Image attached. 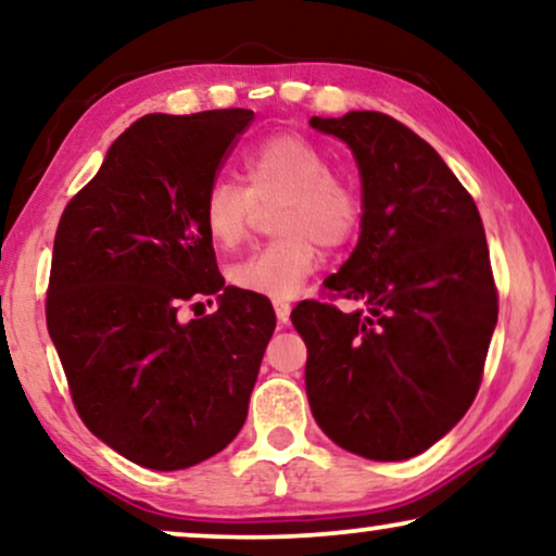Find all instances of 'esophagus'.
Returning <instances> with one entry per match:
<instances>
[{"mask_svg": "<svg viewBox=\"0 0 556 556\" xmlns=\"http://www.w3.org/2000/svg\"><path fill=\"white\" fill-rule=\"evenodd\" d=\"M273 308H276L278 324H286L291 318V303L288 301H273Z\"/></svg>", "mask_w": 556, "mask_h": 556, "instance_id": "1", "label": "esophagus"}]
</instances>
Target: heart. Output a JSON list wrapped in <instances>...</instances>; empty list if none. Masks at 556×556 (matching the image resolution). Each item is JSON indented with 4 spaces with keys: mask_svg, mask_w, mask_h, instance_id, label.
Segmentation results:
<instances>
[{
    "mask_svg": "<svg viewBox=\"0 0 556 556\" xmlns=\"http://www.w3.org/2000/svg\"><path fill=\"white\" fill-rule=\"evenodd\" d=\"M245 187L215 179L202 197V225L219 248L248 238L255 204L276 202L280 232L227 270L232 286L265 299H291L318 265V242L339 248L362 223V197L331 172L329 154L301 134H276L242 156Z\"/></svg>",
    "mask_w": 556,
    "mask_h": 556,
    "instance_id": "obj_1",
    "label": "heart"
}]
</instances>
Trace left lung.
I'll return each mask as SVG.
<instances>
[{
  "label": "left lung",
  "instance_id": "left-lung-1",
  "mask_svg": "<svg viewBox=\"0 0 556 556\" xmlns=\"http://www.w3.org/2000/svg\"><path fill=\"white\" fill-rule=\"evenodd\" d=\"M346 141L362 174V235L331 299L303 301L306 392L318 428L349 453L405 460L473 405L498 318L489 245L473 197L435 149L387 113L311 118Z\"/></svg>",
  "mask_w": 556,
  "mask_h": 556
}]
</instances>
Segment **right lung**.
I'll return each mask as SVG.
<instances>
[{
	"label": "right lung",
	"mask_w": 556,
	"mask_h": 556,
	"mask_svg": "<svg viewBox=\"0 0 556 556\" xmlns=\"http://www.w3.org/2000/svg\"><path fill=\"white\" fill-rule=\"evenodd\" d=\"M253 118L149 113L60 217L50 339L86 428L143 468H189L238 435L276 329L265 295L225 286L202 225V197ZM215 292V315L180 318Z\"/></svg>",
	"instance_id": "obj_1"
}]
</instances>
